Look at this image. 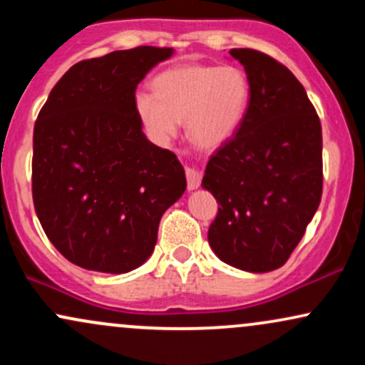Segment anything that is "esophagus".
<instances>
[{"mask_svg":"<svg viewBox=\"0 0 365 365\" xmlns=\"http://www.w3.org/2000/svg\"><path fill=\"white\" fill-rule=\"evenodd\" d=\"M185 175H187V185H188V190H195V188L200 187V173L197 171L195 168H190V166H187L185 168Z\"/></svg>","mask_w":365,"mask_h":365,"instance_id":"34e87169","label":"esophagus"}]
</instances>
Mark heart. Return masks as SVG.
Returning <instances> with one entry per match:
<instances>
[{
	"label": "heart",
	"instance_id": "heart-1",
	"mask_svg": "<svg viewBox=\"0 0 365 365\" xmlns=\"http://www.w3.org/2000/svg\"><path fill=\"white\" fill-rule=\"evenodd\" d=\"M154 94L139 92L135 108L142 123L158 140L177 133L187 120L188 139L215 149L233 137L250 99L247 75L237 66L185 65L158 75Z\"/></svg>",
	"mask_w": 365,
	"mask_h": 365
}]
</instances>
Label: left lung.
Returning <instances> with one entry per match:
<instances>
[{
    "label": "left lung",
    "instance_id": "obj_1",
    "mask_svg": "<svg viewBox=\"0 0 365 365\" xmlns=\"http://www.w3.org/2000/svg\"><path fill=\"white\" fill-rule=\"evenodd\" d=\"M250 99L240 127L209 159L202 187L217 200L207 240L221 261L250 273L282 267L322 195L321 121L304 86L261 51H230Z\"/></svg>",
    "mask_w": 365,
    "mask_h": 365
}]
</instances>
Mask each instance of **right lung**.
I'll return each instance as SVG.
<instances>
[{"label":"right lung","mask_w":365,"mask_h":365,"mask_svg":"<svg viewBox=\"0 0 365 365\" xmlns=\"http://www.w3.org/2000/svg\"><path fill=\"white\" fill-rule=\"evenodd\" d=\"M170 48L139 46L75 63L34 125L32 199L70 262L128 273L153 254L163 212L187 188L173 153L148 140L135 89Z\"/></svg>","instance_id":"obj_1"}]
</instances>
